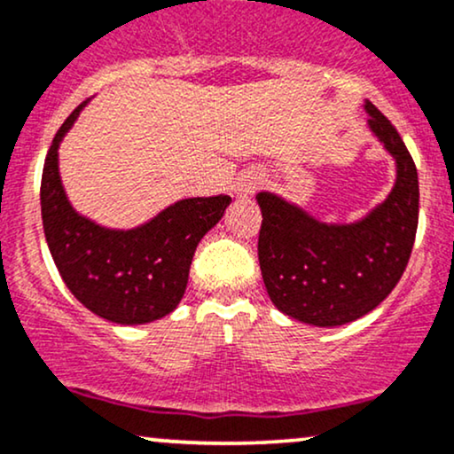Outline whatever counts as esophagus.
I'll use <instances>...</instances> for the list:
<instances>
[{
  "instance_id": "34e87169",
  "label": "esophagus",
  "mask_w": 454,
  "mask_h": 454,
  "mask_svg": "<svg viewBox=\"0 0 454 454\" xmlns=\"http://www.w3.org/2000/svg\"><path fill=\"white\" fill-rule=\"evenodd\" d=\"M262 184V177L260 175H247V177H243V179H239V184H237V188H234V192H237L239 196H251L255 192V188H258V185Z\"/></svg>"
}]
</instances>
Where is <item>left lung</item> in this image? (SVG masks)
I'll use <instances>...</instances> for the list:
<instances>
[{
    "mask_svg": "<svg viewBox=\"0 0 454 454\" xmlns=\"http://www.w3.org/2000/svg\"><path fill=\"white\" fill-rule=\"evenodd\" d=\"M368 127L395 160V184L380 205L355 222L317 220L279 194L258 192V258L277 309L315 327L368 315L406 270L419 223V175L395 127L365 101Z\"/></svg>",
    "mask_w": 454,
    "mask_h": 454,
    "instance_id": "8db88e82",
    "label": "left lung"
}]
</instances>
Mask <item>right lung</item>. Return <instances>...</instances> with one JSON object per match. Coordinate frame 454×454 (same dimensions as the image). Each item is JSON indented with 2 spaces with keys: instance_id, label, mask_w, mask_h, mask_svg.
I'll use <instances>...</instances> for the list:
<instances>
[{
  "instance_id": "obj_1",
  "label": "right lung",
  "mask_w": 454,
  "mask_h": 454,
  "mask_svg": "<svg viewBox=\"0 0 454 454\" xmlns=\"http://www.w3.org/2000/svg\"><path fill=\"white\" fill-rule=\"evenodd\" d=\"M86 103L69 114L43 162V234L65 286L90 313L118 325H144L177 309L196 245L222 220L232 199L228 194L182 199L129 231L82 215L63 188L59 145Z\"/></svg>"
}]
</instances>
